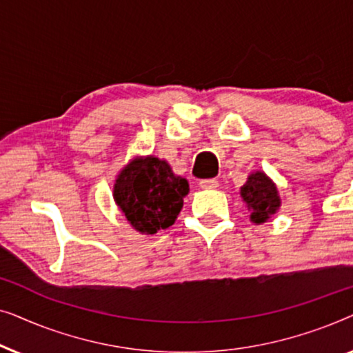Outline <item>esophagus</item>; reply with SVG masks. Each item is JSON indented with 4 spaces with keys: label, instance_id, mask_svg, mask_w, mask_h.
I'll use <instances>...</instances> for the list:
<instances>
[{
    "label": "esophagus",
    "instance_id": "obj_1",
    "mask_svg": "<svg viewBox=\"0 0 353 353\" xmlns=\"http://www.w3.org/2000/svg\"><path fill=\"white\" fill-rule=\"evenodd\" d=\"M199 186L202 190H216V188H219V181H216L215 178H210V180H201Z\"/></svg>",
    "mask_w": 353,
    "mask_h": 353
}]
</instances>
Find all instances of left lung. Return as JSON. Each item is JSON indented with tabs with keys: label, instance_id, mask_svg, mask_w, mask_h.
Instances as JSON below:
<instances>
[{
	"label": "left lung",
	"instance_id": "obj_1",
	"mask_svg": "<svg viewBox=\"0 0 353 353\" xmlns=\"http://www.w3.org/2000/svg\"><path fill=\"white\" fill-rule=\"evenodd\" d=\"M239 196L250 212V221L262 225L276 214L281 207V197L276 185L265 172H252L241 186Z\"/></svg>",
	"mask_w": 353,
	"mask_h": 353
}]
</instances>
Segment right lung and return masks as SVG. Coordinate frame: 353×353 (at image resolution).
I'll return each instance as SVG.
<instances>
[{"label":"right lung","instance_id":"1","mask_svg":"<svg viewBox=\"0 0 353 353\" xmlns=\"http://www.w3.org/2000/svg\"><path fill=\"white\" fill-rule=\"evenodd\" d=\"M188 192L190 183L167 161L137 156L115 176L112 196L132 228L149 236L175 223Z\"/></svg>","mask_w":353,"mask_h":353}]
</instances>
